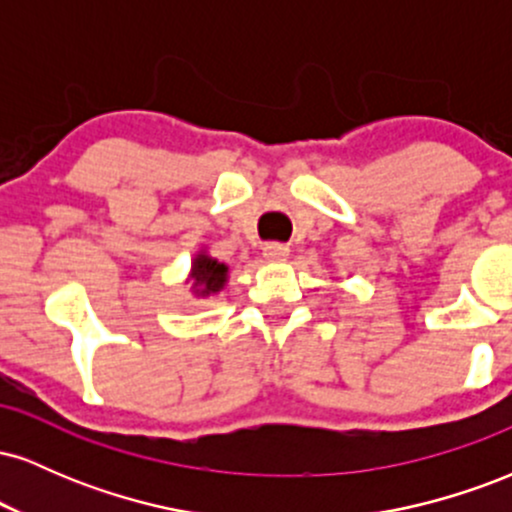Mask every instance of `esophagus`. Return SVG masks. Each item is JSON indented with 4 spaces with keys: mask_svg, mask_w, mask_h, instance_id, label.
Masks as SVG:
<instances>
[{
    "mask_svg": "<svg viewBox=\"0 0 512 512\" xmlns=\"http://www.w3.org/2000/svg\"><path fill=\"white\" fill-rule=\"evenodd\" d=\"M262 255H264V260H269V262H284L286 257H289V245L267 243L262 248Z\"/></svg>",
    "mask_w": 512,
    "mask_h": 512,
    "instance_id": "1",
    "label": "esophagus"
}]
</instances>
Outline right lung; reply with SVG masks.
<instances>
[{"instance_id": "add662e5", "label": "right lung", "mask_w": 512, "mask_h": 512, "mask_svg": "<svg viewBox=\"0 0 512 512\" xmlns=\"http://www.w3.org/2000/svg\"><path fill=\"white\" fill-rule=\"evenodd\" d=\"M228 281V264H223L211 257L207 250H199L192 260L190 276H187V284H192L190 289L197 298H209L223 291Z\"/></svg>"}]
</instances>
